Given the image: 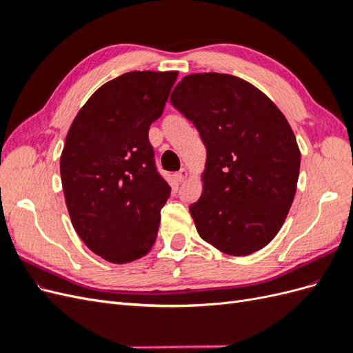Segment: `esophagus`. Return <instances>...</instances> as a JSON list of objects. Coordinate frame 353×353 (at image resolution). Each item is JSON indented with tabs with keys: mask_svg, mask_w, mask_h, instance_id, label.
I'll return each instance as SVG.
<instances>
[{
	"mask_svg": "<svg viewBox=\"0 0 353 353\" xmlns=\"http://www.w3.org/2000/svg\"><path fill=\"white\" fill-rule=\"evenodd\" d=\"M175 178H176L178 183H184V181L188 178V170L183 168V169L179 170V172H176V174H175Z\"/></svg>",
	"mask_w": 353,
	"mask_h": 353,
	"instance_id": "obj_1",
	"label": "esophagus"
}]
</instances>
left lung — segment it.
Wrapping results in <instances>:
<instances>
[{
	"label": "left lung",
	"mask_w": 353,
	"mask_h": 353,
	"mask_svg": "<svg viewBox=\"0 0 353 353\" xmlns=\"http://www.w3.org/2000/svg\"><path fill=\"white\" fill-rule=\"evenodd\" d=\"M170 103L194 123L206 147L203 191L190 206L199 236L245 256L279 234L293 203L301 150L274 101L227 73H191Z\"/></svg>",
	"instance_id": "obj_1"
}]
</instances>
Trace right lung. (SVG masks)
Returning <instances> with one entry per match:
<instances>
[{
	"mask_svg": "<svg viewBox=\"0 0 353 353\" xmlns=\"http://www.w3.org/2000/svg\"><path fill=\"white\" fill-rule=\"evenodd\" d=\"M176 77V70H135L105 82L66 135L60 176L72 225L112 263L140 259L156 241L170 187L156 170L148 128Z\"/></svg>",
	"mask_w": 353,
	"mask_h": 353,
	"instance_id": "obj_1",
	"label": "right lung"
}]
</instances>
